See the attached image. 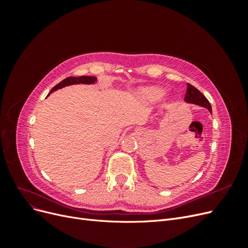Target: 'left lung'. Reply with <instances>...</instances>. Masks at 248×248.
I'll list each match as a JSON object with an SVG mask.
<instances>
[{
    "instance_id": "1",
    "label": "left lung",
    "mask_w": 248,
    "mask_h": 248,
    "mask_svg": "<svg viewBox=\"0 0 248 248\" xmlns=\"http://www.w3.org/2000/svg\"><path fill=\"white\" fill-rule=\"evenodd\" d=\"M185 101L188 103L198 104V106L202 107V108H206L212 114V108H211V106H210V102L208 101V99L199 91L197 88H194L190 84H187Z\"/></svg>"
}]
</instances>
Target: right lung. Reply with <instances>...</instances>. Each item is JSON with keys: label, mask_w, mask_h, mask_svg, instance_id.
<instances>
[{"label": "right lung", "mask_w": 248, "mask_h": 248, "mask_svg": "<svg viewBox=\"0 0 248 248\" xmlns=\"http://www.w3.org/2000/svg\"><path fill=\"white\" fill-rule=\"evenodd\" d=\"M95 81H96V78H94V77H86V76H82V77H79V78L69 77V78L63 79L61 82H59L57 86H55L54 88H52L51 91L49 92V94L51 92L57 91L58 89H61L63 87L69 86V85H74V84H94Z\"/></svg>", "instance_id": "obj_1"}]
</instances>
